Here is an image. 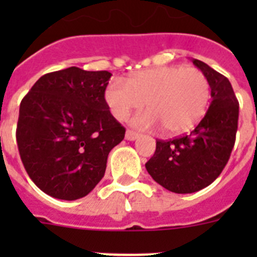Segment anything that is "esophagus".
<instances>
[{
    "instance_id": "34e87169",
    "label": "esophagus",
    "mask_w": 257,
    "mask_h": 257,
    "mask_svg": "<svg viewBox=\"0 0 257 257\" xmlns=\"http://www.w3.org/2000/svg\"><path fill=\"white\" fill-rule=\"evenodd\" d=\"M126 140H128V142H134L135 139H138V136H139V134L135 133V131L133 130H127L126 131Z\"/></svg>"
}]
</instances>
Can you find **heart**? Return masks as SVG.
<instances>
[{"label":"heart","mask_w":257,"mask_h":257,"mask_svg":"<svg viewBox=\"0 0 257 257\" xmlns=\"http://www.w3.org/2000/svg\"><path fill=\"white\" fill-rule=\"evenodd\" d=\"M104 99L118 121H124L145 103L148 112L134 118V126L152 128L160 124L165 134L178 135L189 131L203 117L210 100V83L196 68L163 65L131 74L126 85L112 81Z\"/></svg>","instance_id":"heart-1"}]
</instances>
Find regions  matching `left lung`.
Wrapping results in <instances>:
<instances>
[{"instance_id":"8db88e82","label":"left lung","mask_w":257,"mask_h":257,"mask_svg":"<svg viewBox=\"0 0 257 257\" xmlns=\"http://www.w3.org/2000/svg\"><path fill=\"white\" fill-rule=\"evenodd\" d=\"M211 88V104L198 126L174 140H157L145 169L170 192L185 194L208 187L221 174L234 147L239 104L226 77L193 59Z\"/></svg>"}]
</instances>
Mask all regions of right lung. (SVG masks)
Returning <instances> with one entry per match:
<instances>
[{"instance_id": "1", "label": "right lung", "mask_w": 257, "mask_h": 257, "mask_svg": "<svg viewBox=\"0 0 257 257\" xmlns=\"http://www.w3.org/2000/svg\"><path fill=\"white\" fill-rule=\"evenodd\" d=\"M112 74L70 67L41 77L20 103L17 142L33 183L49 196L74 201L103 179L109 152L124 127L104 92Z\"/></svg>"}]
</instances>
